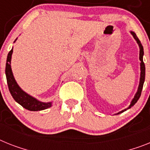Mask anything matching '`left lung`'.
Returning a JSON list of instances; mask_svg holds the SVG:
<instances>
[{
    "mask_svg": "<svg viewBox=\"0 0 150 150\" xmlns=\"http://www.w3.org/2000/svg\"><path fill=\"white\" fill-rule=\"evenodd\" d=\"M131 33V34L133 35V36L134 37L136 40H137V43L139 45V60H140V70H141V73H140V79H139V88H138V90H137V94H135V96H134V98L133 99V100L131 101V104L127 108H126L124 110H123L122 111L119 112L117 113V114H120V113H123L124 111L127 110V109L131 108L132 106H133L137 102V100H139V97L141 95V92H142V89H143V83H144V81H145V64L143 62V47L142 46L141 42L139 41V40L138 39V37L137 36L136 33L134 32H130Z\"/></svg>",
    "mask_w": 150,
    "mask_h": 150,
    "instance_id": "left-lung-1",
    "label": "left lung"
}]
</instances>
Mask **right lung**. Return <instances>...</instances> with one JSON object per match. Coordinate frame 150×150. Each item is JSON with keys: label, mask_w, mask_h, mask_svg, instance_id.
<instances>
[{"label": "right lung", "mask_w": 150, "mask_h": 150, "mask_svg": "<svg viewBox=\"0 0 150 150\" xmlns=\"http://www.w3.org/2000/svg\"><path fill=\"white\" fill-rule=\"evenodd\" d=\"M13 53V49L9 52L7 55V62H6V69H5V73H6V77H7V85H8V88L11 95L13 98L16 101L18 104H20L23 108L25 109L31 111H38V110H45L46 108H50L52 106V103H43L40 102L34 98H33L30 95L24 92L22 89L18 86L17 83L15 81L13 78L12 70L11 67V56Z\"/></svg>", "instance_id": "1"}]
</instances>
